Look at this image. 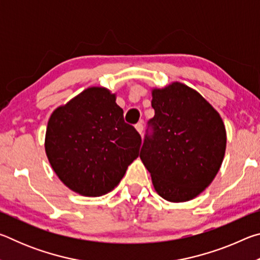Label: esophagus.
I'll use <instances>...</instances> for the list:
<instances>
[{
    "instance_id": "esophagus-1",
    "label": "esophagus",
    "mask_w": 260,
    "mask_h": 260,
    "mask_svg": "<svg viewBox=\"0 0 260 260\" xmlns=\"http://www.w3.org/2000/svg\"><path fill=\"white\" fill-rule=\"evenodd\" d=\"M135 128H136V131H138L141 135H142V133H143V122L142 121L138 122V124L135 125Z\"/></svg>"
}]
</instances>
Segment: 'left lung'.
Instances as JSON below:
<instances>
[{"instance_id":"left-lung-1","label":"left lung","mask_w":260,"mask_h":260,"mask_svg":"<svg viewBox=\"0 0 260 260\" xmlns=\"http://www.w3.org/2000/svg\"><path fill=\"white\" fill-rule=\"evenodd\" d=\"M155 116L148 120L140 157L156 191L170 202L196 197L222 162L226 131L219 113L180 82L153 89Z\"/></svg>"}]
</instances>
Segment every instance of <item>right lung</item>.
<instances>
[{
  "instance_id": "obj_1",
  "label": "right lung",
  "mask_w": 260,
  "mask_h": 260,
  "mask_svg": "<svg viewBox=\"0 0 260 260\" xmlns=\"http://www.w3.org/2000/svg\"><path fill=\"white\" fill-rule=\"evenodd\" d=\"M141 135L124 120L116 96L88 88L52 112L46 152L52 170L73 191L102 196L124 177L139 156Z\"/></svg>"
}]
</instances>
